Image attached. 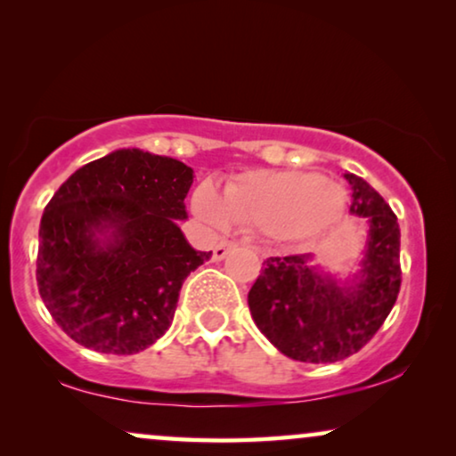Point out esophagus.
Masks as SVG:
<instances>
[{
  "label": "esophagus",
  "mask_w": 456,
  "mask_h": 456,
  "mask_svg": "<svg viewBox=\"0 0 456 456\" xmlns=\"http://www.w3.org/2000/svg\"><path fill=\"white\" fill-rule=\"evenodd\" d=\"M232 248H236V242H234V240H222V242H217L216 248H214V255H211V259H214V261H222L230 251H232Z\"/></svg>",
  "instance_id": "1"
}]
</instances>
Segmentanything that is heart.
<instances>
[{"label":"heart","mask_w":456,"mask_h":456,"mask_svg":"<svg viewBox=\"0 0 456 456\" xmlns=\"http://www.w3.org/2000/svg\"><path fill=\"white\" fill-rule=\"evenodd\" d=\"M192 205L211 226H224L230 220L289 240H307L340 222L346 191L314 172H248L224 189V199L214 186H199Z\"/></svg>","instance_id":"1"}]
</instances>
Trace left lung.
<instances>
[{"instance_id":"8db88e82","label":"left lung","mask_w":456,"mask_h":456,"mask_svg":"<svg viewBox=\"0 0 456 456\" xmlns=\"http://www.w3.org/2000/svg\"><path fill=\"white\" fill-rule=\"evenodd\" d=\"M351 184V214L370 220V239L357 280L338 286L309 265L311 255L267 257L248 290V309L261 334L303 363H334L359 353L395 307L401 290V230L395 211L363 178Z\"/></svg>"}]
</instances>
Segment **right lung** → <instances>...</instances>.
Segmentation results:
<instances>
[{"mask_svg": "<svg viewBox=\"0 0 456 456\" xmlns=\"http://www.w3.org/2000/svg\"><path fill=\"white\" fill-rule=\"evenodd\" d=\"M191 184L183 161L118 149L55 191L41 217L37 286L74 342L134 354L166 334L186 276L211 257L178 228Z\"/></svg>", "mask_w": 456, "mask_h": 456, "instance_id": "1", "label": "right lung"}]
</instances>
